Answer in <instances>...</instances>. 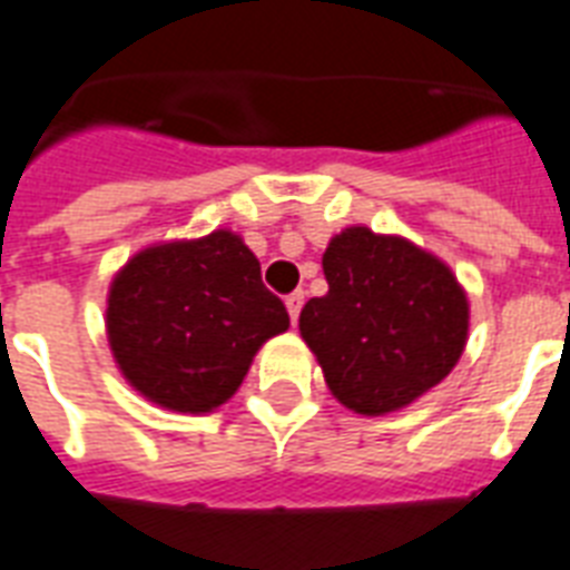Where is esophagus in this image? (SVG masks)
<instances>
[{"label": "esophagus", "instance_id": "esophagus-1", "mask_svg": "<svg viewBox=\"0 0 570 570\" xmlns=\"http://www.w3.org/2000/svg\"><path fill=\"white\" fill-rule=\"evenodd\" d=\"M304 307V293H293L286 295V313H289V320H293V325L298 322V313H302Z\"/></svg>", "mask_w": 570, "mask_h": 570}]
</instances>
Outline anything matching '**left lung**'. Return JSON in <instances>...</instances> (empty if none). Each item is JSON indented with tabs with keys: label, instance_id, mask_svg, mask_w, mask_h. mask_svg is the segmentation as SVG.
<instances>
[{
	"label": "left lung",
	"instance_id": "1",
	"mask_svg": "<svg viewBox=\"0 0 570 570\" xmlns=\"http://www.w3.org/2000/svg\"><path fill=\"white\" fill-rule=\"evenodd\" d=\"M322 272L328 293L304 304L298 331L340 405L393 414L459 364L470 302L432 250L355 224L331 236Z\"/></svg>",
	"mask_w": 570,
	"mask_h": 570
}]
</instances>
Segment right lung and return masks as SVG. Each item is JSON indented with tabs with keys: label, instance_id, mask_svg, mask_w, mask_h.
Instances as JSON below:
<instances>
[{
	"label": "right lung",
	"instance_id": "add662e5",
	"mask_svg": "<svg viewBox=\"0 0 570 570\" xmlns=\"http://www.w3.org/2000/svg\"><path fill=\"white\" fill-rule=\"evenodd\" d=\"M289 328L239 233L147 245L118 268L106 337L120 375L147 402L209 414L239 390L263 343Z\"/></svg>",
	"mask_w": 570,
	"mask_h": 570
}]
</instances>
